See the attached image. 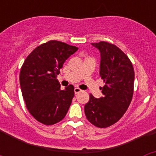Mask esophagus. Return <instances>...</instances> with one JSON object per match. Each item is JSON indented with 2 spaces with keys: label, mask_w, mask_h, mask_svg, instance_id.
<instances>
[{
  "label": "esophagus",
  "mask_w": 156,
  "mask_h": 156,
  "mask_svg": "<svg viewBox=\"0 0 156 156\" xmlns=\"http://www.w3.org/2000/svg\"><path fill=\"white\" fill-rule=\"evenodd\" d=\"M74 92H75V94H78V93H80V92H81V90L80 89V88L76 87L75 89H74Z\"/></svg>",
  "instance_id": "34e87169"
}]
</instances>
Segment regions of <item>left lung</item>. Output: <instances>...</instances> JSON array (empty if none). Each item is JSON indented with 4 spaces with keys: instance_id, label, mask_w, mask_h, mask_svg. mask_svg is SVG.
<instances>
[{
    "instance_id": "left-lung-1",
    "label": "left lung",
    "mask_w": 156,
    "mask_h": 156,
    "mask_svg": "<svg viewBox=\"0 0 156 156\" xmlns=\"http://www.w3.org/2000/svg\"><path fill=\"white\" fill-rule=\"evenodd\" d=\"M91 44L100 51V76L105 84L100 98L90 94L84 112L94 126L105 128L119 121L131 102L134 70L129 58L115 45L105 41Z\"/></svg>"
}]
</instances>
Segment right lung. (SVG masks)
I'll use <instances>...</instances> for the list:
<instances>
[{"label":"right lung","mask_w":156,"mask_h":156,"mask_svg":"<svg viewBox=\"0 0 156 156\" xmlns=\"http://www.w3.org/2000/svg\"><path fill=\"white\" fill-rule=\"evenodd\" d=\"M77 50L66 43L50 41L36 48L22 66L19 83L23 99L30 113L43 124L60 122L69 108L74 87L69 85L61 90L57 76Z\"/></svg>","instance_id":"1"}]
</instances>
